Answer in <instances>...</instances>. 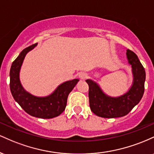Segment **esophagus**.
<instances>
[{"label": "esophagus", "instance_id": "1", "mask_svg": "<svg viewBox=\"0 0 154 154\" xmlns=\"http://www.w3.org/2000/svg\"><path fill=\"white\" fill-rule=\"evenodd\" d=\"M79 79H86L88 77V74L85 73V72H80V73L79 74Z\"/></svg>", "mask_w": 154, "mask_h": 154}]
</instances>
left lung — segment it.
<instances>
[{
  "label": "left lung",
  "mask_w": 154,
  "mask_h": 154,
  "mask_svg": "<svg viewBox=\"0 0 154 154\" xmlns=\"http://www.w3.org/2000/svg\"><path fill=\"white\" fill-rule=\"evenodd\" d=\"M128 62L132 66L133 82L126 93L119 97L108 96L98 84L86 79L89 85V103L91 111L95 115L103 118H116L128 114L139 103L144 93L146 72L137 55L127 50Z\"/></svg>",
  "instance_id": "8db88e82"
}]
</instances>
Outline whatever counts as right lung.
Listing matches in <instances>:
<instances>
[{
  "label": "right lung",
  "mask_w": 154,
  "mask_h": 154,
  "mask_svg": "<svg viewBox=\"0 0 154 154\" xmlns=\"http://www.w3.org/2000/svg\"><path fill=\"white\" fill-rule=\"evenodd\" d=\"M37 43L26 48L13 61L10 69V89L16 101L29 115L42 119H51L59 116L66 106L67 98L75 88L78 79L66 81L45 97H37L26 92L19 79V72L26 54L32 50Z\"/></svg>",
  "instance_id": "right-lung-1"
}]
</instances>
